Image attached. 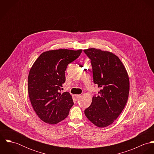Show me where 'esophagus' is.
Instances as JSON below:
<instances>
[{
	"instance_id": "34e87169",
	"label": "esophagus",
	"mask_w": 154,
	"mask_h": 154,
	"mask_svg": "<svg viewBox=\"0 0 154 154\" xmlns=\"http://www.w3.org/2000/svg\"><path fill=\"white\" fill-rule=\"evenodd\" d=\"M75 98H76V99H78V98H79L81 97V95H78V94H76V95H75Z\"/></svg>"
}]
</instances>
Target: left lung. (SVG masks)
Returning a JSON list of instances; mask_svg holds the SVG:
<instances>
[{
    "mask_svg": "<svg viewBox=\"0 0 154 154\" xmlns=\"http://www.w3.org/2000/svg\"><path fill=\"white\" fill-rule=\"evenodd\" d=\"M84 51L91 60L94 82L101 88L84 112L96 126L105 128L117 119L126 104L130 87L128 73L112 52L95 48Z\"/></svg>",
    "mask_w": 154,
    "mask_h": 154,
    "instance_id": "1",
    "label": "left lung"
}]
</instances>
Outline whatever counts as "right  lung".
<instances>
[{"label": "right lung", "instance_id": "1", "mask_svg": "<svg viewBox=\"0 0 154 154\" xmlns=\"http://www.w3.org/2000/svg\"><path fill=\"white\" fill-rule=\"evenodd\" d=\"M82 50L58 49L46 51L29 70L28 91L32 106L45 123L54 125L66 118L73 105L72 95L60 92L65 82L68 64L77 59Z\"/></svg>", "mask_w": 154, "mask_h": 154}]
</instances>
